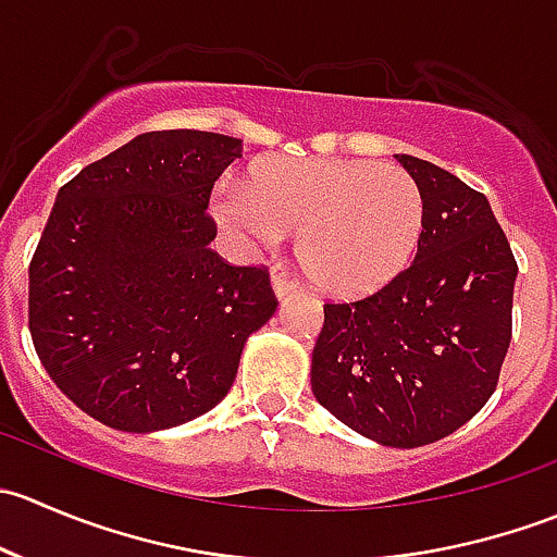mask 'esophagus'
I'll return each instance as SVG.
<instances>
[{
  "mask_svg": "<svg viewBox=\"0 0 557 557\" xmlns=\"http://www.w3.org/2000/svg\"><path fill=\"white\" fill-rule=\"evenodd\" d=\"M272 288H274V294H277V299H285V296L294 294L296 285L290 283L288 277H285V272L274 269V272H272Z\"/></svg>",
  "mask_w": 557,
  "mask_h": 557,
  "instance_id": "1",
  "label": "esophagus"
}]
</instances>
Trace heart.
Listing matches in <instances>:
<instances>
[{
	"label": "heart",
	"instance_id": "heart-1",
	"mask_svg": "<svg viewBox=\"0 0 557 557\" xmlns=\"http://www.w3.org/2000/svg\"><path fill=\"white\" fill-rule=\"evenodd\" d=\"M223 223L258 245L288 232L305 269L331 296H361L404 272L425 232V196L396 164L356 159L267 161L218 199Z\"/></svg>",
	"mask_w": 557,
	"mask_h": 557
}]
</instances>
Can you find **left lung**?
<instances>
[{
    "instance_id": "1",
    "label": "left lung",
    "mask_w": 557,
    "mask_h": 557,
    "mask_svg": "<svg viewBox=\"0 0 557 557\" xmlns=\"http://www.w3.org/2000/svg\"><path fill=\"white\" fill-rule=\"evenodd\" d=\"M425 196L418 256L352 301H325L312 393L358 434L420 447L487 404L512 342L518 261L480 190L442 166L396 156Z\"/></svg>"
}]
</instances>
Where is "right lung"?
I'll return each mask as SVG.
<instances>
[{"label":"right lung","mask_w":557,"mask_h":557,"mask_svg":"<svg viewBox=\"0 0 557 557\" xmlns=\"http://www.w3.org/2000/svg\"><path fill=\"white\" fill-rule=\"evenodd\" d=\"M239 156L223 134L148 132L55 196L29 263L32 342L59 391L110 429L210 412L277 310L263 263L232 267L210 247L212 185Z\"/></svg>","instance_id":"obj_1"}]
</instances>
